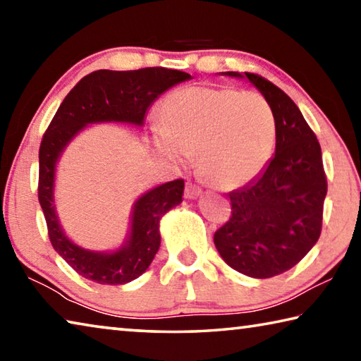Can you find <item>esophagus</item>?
I'll return each mask as SVG.
<instances>
[{"instance_id":"1","label":"esophagus","mask_w":361,"mask_h":361,"mask_svg":"<svg viewBox=\"0 0 361 361\" xmlns=\"http://www.w3.org/2000/svg\"><path fill=\"white\" fill-rule=\"evenodd\" d=\"M202 194V189H200L197 185H194V183H186V188H185V197L186 199H197L199 195Z\"/></svg>"}]
</instances>
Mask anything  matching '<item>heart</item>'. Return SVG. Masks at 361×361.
Segmentation results:
<instances>
[{
  "label": "heart",
  "instance_id": "obj_1",
  "mask_svg": "<svg viewBox=\"0 0 361 361\" xmlns=\"http://www.w3.org/2000/svg\"><path fill=\"white\" fill-rule=\"evenodd\" d=\"M159 118L162 129L151 133L152 149L175 164L199 154L200 173L221 189L258 176L276 145V118L255 92L191 85L170 94Z\"/></svg>",
  "mask_w": 361,
  "mask_h": 361
}]
</instances>
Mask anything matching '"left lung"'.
Segmentation results:
<instances>
[{
    "label": "left lung",
    "mask_w": 361,
    "mask_h": 361,
    "mask_svg": "<svg viewBox=\"0 0 361 361\" xmlns=\"http://www.w3.org/2000/svg\"><path fill=\"white\" fill-rule=\"evenodd\" d=\"M247 78L276 118V154L258 178L229 192L231 218L213 240L226 264L253 279H269L296 266L322 232L328 189L322 148L296 103L255 73Z\"/></svg>",
    "instance_id": "obj_1"
}]
</instances>
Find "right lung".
<instances>
[{"mask_svg":"<svg viewBox=\"0 0 361 361\" xmlns=\"http://www.w3.org/2000/svg\"><path fill=\"white\" fill-rule=\"evenodd\" d=\"M191 75L162 66L132 71L99 70L84 76L65 97L42 135L39 146L38 199L44 213L49 239L56 252L85 279L102 285L132 282L149 267L161 245L159 221L181 202L185 181L164 183L145 192L133 204L130 234L111 253L90 252L65 235L54 205L56 164L79 130L97 122H126L143 126L145 114L159 95Z\"/></svg>","mask_w":361,"mask_h":361,"instance_id":"obj_1","label":"right lung"}]
</instances>
